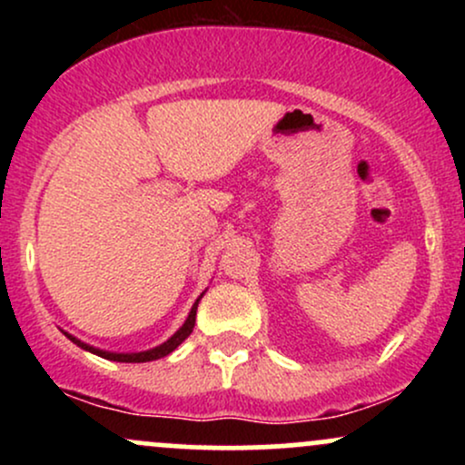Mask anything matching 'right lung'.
<instances>
[{"mask_svg":"<svg viewBox=\"0 0 465 465\" xmlns=\"http://www.w3.org/2000/svg\"><path fill=\"white\" fill-rule=\"evenodd\" d=\"M201 297H203V295H201ZM201 297L194 302V306H192L188 319H185V323L181 325L177 332H174L173 336H170L168 341H163L162 345H157V348H153V350H146V351H131V354H117V351H104V350L94 348V345L83 343V341L76 339V336H72V334H67V332H65V336H67L69 341H72V343H76L78 348L92 351V354H95V356H103V359H106V361H115V362H148V361L163 359V356H168L170 351L177 350L179 345L183 343V341L188 339V336L192 334V330H194V323H196V308H199Z\"/></svg>","mask_w":465,"mask_h":465,"instance_id":"right-lung-1","label":"right lung"}]
</instances>
